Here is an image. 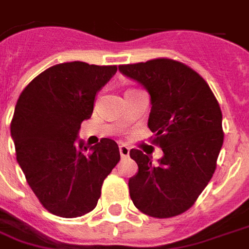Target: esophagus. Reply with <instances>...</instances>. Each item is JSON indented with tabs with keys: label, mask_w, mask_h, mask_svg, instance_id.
<instances>
[{
	"label": "esophagus",
	"mask_w": 249,
	"mask_h": 249,
	"mask_svg": "<svg viewBox=\"0 0 249 249\" xmlns=\"http://www.w3.org/2000/svg\"><path fill=\"white\" fill-rule=\"evenodd\" d=\"M119 151H120L121 158L124 159V158H128V156H129V151H130V150H129V147H128V146H126V144H121L120 147H119Z\"/></svg>",
	"instance_id": "34e87169"
}]
</instances>
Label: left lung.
Here are the masks:
<instances>
[{
    "mask_svg": "<svg viewBox=\"0 0 249 249\" xmlns=\"http://www.w3.org/2000/svg\"><path fill=\"white\" fill-rule=\"evenodd\" d=\"M119 70L148 90V128L164 152L152 163V156L130 150L138 165L129 179L130 197L150 217L178 216L193 207L216 170L224 143L220 105L207 81L178 60L156 58Z\"/></svg>",
    "mask_w": 249,
    "mask_h": 249,
    "instance_id": "1",
    "label": "left lung"
}]
</instances>
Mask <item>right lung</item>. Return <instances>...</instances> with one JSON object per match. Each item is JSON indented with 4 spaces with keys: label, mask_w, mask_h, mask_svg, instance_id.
<instances>
[{
    "label": "right lung",
    "mask_w": 249,
    "mask_h": 249,
    "mask_svg": "<svg viewBox=\"0 0 249 249\" xmlns=\"http://www.w3.org/2000/svg\"><path fill=\"white\" fill-rule=\"evenodd\" d=\"M117 66L67 62L45 70L25 86L10 125L17 160L45 209L64 218L97 207L102 185L120 160L115 141L91 148L76 142L81 123L91 117L98 90Z\"/></svg>",
    "instance_id": "obj_1"
}]
</instances>
